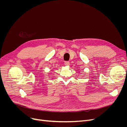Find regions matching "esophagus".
Returning <instances> with one entry per match:
<instances>
[{"label": "esophagus", "instance_id": "obj_1", "mask_svg": "<svg viewBox=\"0 0 127 127\" xmlns=\"http://www.w3.org/2000/svg\"><path fill=\"white\" fill-rule=\"evenodd\" d=\"M64 64L66 65V66H69V65H70V63L69 62V61H65V62H64Z\"/></svg>", "mask_w": 127, "mask_h": 127}]
</instances>
